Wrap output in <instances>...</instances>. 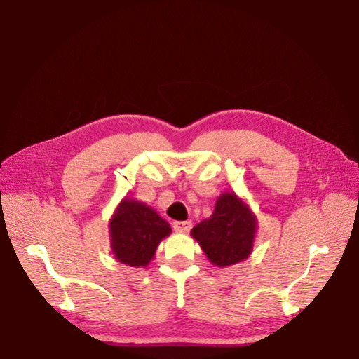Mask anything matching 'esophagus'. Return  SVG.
Instances as JSON below:
<instances>
[{
    "instance_id": "34e87169",
    "label": "esophagus",
    "mask_w": 359,
    "mask_h": 359,
    "mask_svg": "<svg viewBox=\"0 0 359 359\" xmlns=\"http://www.w3.org/2000/svg\"><path fill=\"white\" fill-rule=\"evenodd\" d=\"M172 228L175 233H188L191 230V222L189 220H177V222L172 224Z\"/></svg>"
}]
</instances>
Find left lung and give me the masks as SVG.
<instances>
[{"label":"left lung","mask_w":359,"mask_h":359,"mask_svg":"<svg viewBox=\"0 0 359 359\" xmlns=\"http://www.w3.org/2000/svg\"><path fill=\"white\" fill-rule=\"evenodd\" d=\"M257 231V217L248 203L233 191L217 197L215 211L197 224L191 236L216 266L239 264L251 255Z\"/></svg>","instance_id":"8db88e82"}]
</instances>
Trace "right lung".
<instances>
[{
  "instance_id": "add662e5",
  "label": "right lung",
  "mask_w": 359,
  "mask_h": 359,
  "mask_svg": "<svg viewBox=\"0 0 359 359\" xmlns=\"http://www.w3.org/2000/svg\"><path fill=\"white\" fill-rule=\"evenodd\" d=\"M170 234V224L156 210L131 197L121 199L109 220L114 257L135 269L147 266L154 259L158 243Z\"/></svg>"
}]
</instances>
